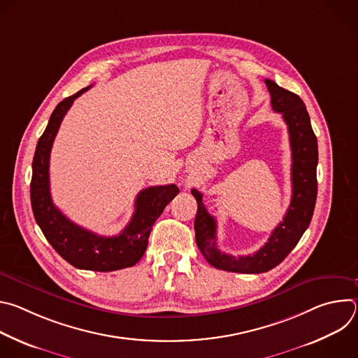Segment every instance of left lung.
I'll list each match as a JSON object with an SVG mask.
<instances>
[{"label":"left lung","instance_id":"obj_1","mask_svg":"<svg viewBox=\"0 0 358 358\" xmlns=\"http://www.w3.org/2000/svg\"><path fill=\"white\" fill-rule=\"evenodd\" d=\"M271 105L287 124L292 148V201L283 221L272 231L268 242L253 255L232 257L217 246V221L202 203V194L192 189L198 210L194 222L195 241L207 262L221 271L264 273L278 266L308 229L317 196V138L303 100L273 80L265 79Z\"/></svg>","mask_w":358,"mask_h":358}]
</instances>
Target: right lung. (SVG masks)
Segmentation results:
<instances>
[{
	"label": "right lung",
	"mask_w": 358,
	"mask_h": 358,
	"mask_svg": "<svg viewBox=\"0 0 358 358\" xmlns=\"http://www.w3.org/2000/svg\"><path fill=\"white\" fill-rule=\"evenodd\" d=\"M89 87L61 101L50 115L48 126L38 140L32 162L31 206L42 234L66 262L78 269L110 272L134 266L141 259L152 225L180 189L176 184L141 189L137 194L130 222L116 236L93 234L69 221L54 206L49 191L50 148L73 100Z\"/></svg>",
	"instance_id": "obj_1"
}]
</instances>
